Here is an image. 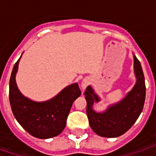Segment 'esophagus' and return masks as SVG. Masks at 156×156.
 Here are the masks:
<instances>
[{
  "instance_id": "esophagus-1",
  "label": "esophagus",
  "mask_w": 156,
  "mask_h": 156,
  "mask_svg": "<svg viewBox=\"0 0 156 156\" xmlns=\"http://www.w3.org/2000/svg\"><path fill=\"white\" fill-rule=\"evenodd\" d=\"M88 84H89V80H88L87 78H84V79L81 81V89H82V90H85V89H86V87L88 86Z\"/></svg>"
}]
</instances>
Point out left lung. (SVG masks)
<instances>
[{"instance_id":"1","label":"left lung","mask_w":156,"mask_h":156,"mask_svg":"<svg viewBox=\"0 0 156 156\" xmlns=\"http://www.w3.org/2000/svg\"><path fill=\"white\" fill-rule=\"evenodd\" d=\"M134 71L136 82L133 88L122 101L109 105L103 112L94 110L93 105L101 99L91 86L84 92L87 101V115L89 125L96 135L115 138L125 134L140 116L143 109L146 87L141 63L135 55Z\"/></svg>"}]
</instances>
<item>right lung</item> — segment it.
Masks as SVG:
<instances>
[{
    "instance_id": "obj_1",
    "label": "right lung",
    "mask_w": 156,
    "mask_h": 156,
    "mask_svg": "<svg viewBox=\"0 0 156 156\" xmlns=\"http://www.w3.org/2000/svg\"><path fill=\"white\" fill-rule=\"evenodd\" d=\"M20 59L13 68L9 81V101L15 119L27 133L36 138L57 136L65 129L73 102L81 95L78 83L67 86L55 97L45 101L28 99L20 92L15 81Z\"/></svg>"
}]
</instances>
